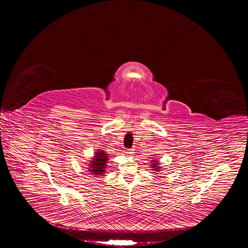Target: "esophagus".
<instances>
[{
    "label": "esophagus",
    "instance_id": "34e87169",
    "mask_svg": "<svg viewBox=\"0 0 248 248\" xmlns=\"http://www.w3.org/2000/svg\"><path fill=\"white\" fill-rule=\"evenodd\" d=\"M135 154V151L132 149V150H128V151H126V155H133Z\"/></svg>",
    "mask_w": 248,
    "mask_h": 248
}]
</instances>
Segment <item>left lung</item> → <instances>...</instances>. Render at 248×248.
Wrapping results in <instances>:
<instances>
[{
	"instance_id": "obj_1",
	"label": "left lung",
	"mask_w": 248,
	"mask_h": 248,
	"mask_svg": "<svg viewBox=\"0 0 248 248\" xmlns=\"http://www.w3.org/2000/svg\"><path fill=\"white\" fill-rule=\"evenodd\" d=\"M151 162V168H152V171H154L155 173L157 172H160L162 171V167L160 166L161 165V162L158 161L157 159H153V160H150Z\"/></svg>"
}]
</instances>
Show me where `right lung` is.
Returning <instances> with one entry per match:
<instances>
[{"label": "right lung", "mask_w": 248, "mask_h": 248, "mask_svg": "<svg viewBox=\"0 0 248 248\" xmlns=\"http://www.w3.org/2000/svg\"><path fill=\"white\" fill-rule=\"evenodd\" d=\"M96 152L94 153V155L93 158L89 160V162L87 163L88 167L87 172H89L88 174H90L91 176L94 177H101L103 176V174L106 173V168L108 166V155L103 152V150H95Z\"/></svg>", "instance_id": "add662e5"}]
</instances>
